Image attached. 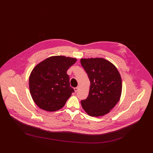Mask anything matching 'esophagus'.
<instances>
[{"mask_svg":"<svg viewBox=\"0 0 153 153\" xmlns=\"http://www.w3.org/2000/svg\"><path fill=\"white\" fill-rule=\"evenodd\" d=\"M74 92L76 93L77 91H78V90H79V87H76L74 88Z\"/></svg>","mask_w":153,"mask_h":153,"instance_id":"34e87169","label":"esophagus"}]
</instances>
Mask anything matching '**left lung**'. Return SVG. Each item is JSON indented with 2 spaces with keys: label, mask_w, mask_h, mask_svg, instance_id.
I'll use <instances>...</instances> for the list:
<instances>
[{
  "label": "left lung",
  "mask_w": 153,
  "mask_h": 153,
  "mask_svg": "<svg viewBox=\"0 0 153 153\" xmlns=\"http://www.w3.org/2000/svg\"><path fill=\"white\" fill-rule=\"evenodd\" d=\"M80 61L91 82L87 98L81 101L82 107L89 116H103L120 100V74L115 66L104 58H81Z\"/></svg>",
  "instance_id": "left-lung-1"
}]
</instances>
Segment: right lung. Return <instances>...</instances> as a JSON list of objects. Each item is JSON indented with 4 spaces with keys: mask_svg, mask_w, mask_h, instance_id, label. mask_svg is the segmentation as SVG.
Returning <instances> with one entry per match:
<instances>
[{
    "mask_svg": "<svg viewBox=\"0 0 153 153\" xmlns=\"http://www.w3.org/2000/svg\"><path fill=\"white\" fill-rule=\"evenodd\" d=\"M77 59L63 56L46 58L33 69L29 77L30 94L34 102L47 111L62 108L74 92L68 69Z\"/></svg>",
    "mask_w": 153,
    "mask_h": 153,
    "instance_id": "add662e5",
    "label": "right lung"
}]
</instances>
